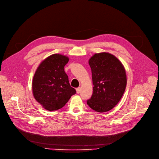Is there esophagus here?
I'll use <instances>...</instances> for the list:
<instances>
[{
	"instance_id": "34e87169",
	"label": "esophagus",
	"mask_w": 159,
	"mask_h": 159,
	"mask_svg": "<svg viewBox=\"0 0 159 159\" xmlns=\"http://www.w3.org/2000/svg\"><path fill=\"white\" fill-rule=\"evenodd\" d=\"M80 92H81V88L80 87L77 88L76 89V93H77V94H79Z\"/></svg>"
}]
</instances>
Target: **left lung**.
Here are the masks:
<instances>
[{
  "instance_id": "left-lung-1",
  "label": "left lung",
  "mask_w": 159,
  "mask_h": 159,
  "mask_svg": "<svg viewBox=\"0 0 159 159\" xmlns=\"http://www.w3.org/2000/svg\"><path fill=\"white\" fill-rule=\"evenodd\" d=\"M89 64L94 87L93 95L87 103L97 112L109 111L118 104L125 90L124 66L117 57L107 52L94 54Z\"/></svg>"
}]
</instances>
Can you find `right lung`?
I'll list each match as a JSON object with an SVG mask.
<instances>
[{
	"label": "right lung",
	"mask_w": 159,
	"mask_h": 159,
	"mask_svg": "<svg viewBox=\"0 0 159 159\" xmlns=\"http://www.w3.org/2000/svg\"><path fill=\"white\" fill-rule=\"evenodd\" d=\"M69 58L59 54H52L41 63L32 81L33 95L36 101L48 111L62 108L75 94L64 66Z\"/></svg>",
	"instance_id": "add662e5"
}]
</instances>
